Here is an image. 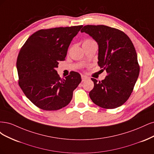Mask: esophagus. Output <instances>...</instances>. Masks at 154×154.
Segmentation results:
<instances>
[{
    "mask_svg": "<svg viewBox=\"0 0 154 154\" xmlns=\"http://www.w3.org/2000/svg\"><path fill=\"white\" fill-rule=\"evenodd\" d=\"M81 79H82V81L84 82V81H86L87 79H88L89 78L87 76H86V75H81Z\"/></svg>",
    "mask_w": 154,
    "mask_h": 154,
    "instance_id": "1",
    "label": "esophagus"
}]
</instances>
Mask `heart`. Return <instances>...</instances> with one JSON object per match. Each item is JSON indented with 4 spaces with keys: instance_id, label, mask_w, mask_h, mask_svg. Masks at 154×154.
Segmentation results:
<instances>
[{
    "instance_id": "b5f03b06",
    "label": "heart",
    "mask_w": 154,
    "mask_h": 154,
    "mask_svg": "<svg viewBox=\"0 0 154 154\" xmlns=\"http://www.w3.org/2000/svg\"><path fill=\"white\" fill-rule=\"evenodd\" d=\"M93 40H91V39H86V40L84 41L83 43H86V42H91Z\"/></svg>"
}]
</instances>
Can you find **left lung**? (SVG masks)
<instances>
[{
  "instance_id": "left-lung-1",
  "label": "left lung",
  "mask_w": 154,
  "mask_h": 154,
  "mask_svg": "<svg viewBox=\"0 0 154 154\" xmlns=\"http://www.w3.org/2000/svg\"><path fill=\"white\" fill-rule=\"evenodd\" d=\"M98 45V64L107 75L102 81L91 78L94 88L89 95L96 105L115 109L131 96L140 73L134 46L125 33L103 25L84 26L81 31Z\"/></svg>"
}]
</instances>
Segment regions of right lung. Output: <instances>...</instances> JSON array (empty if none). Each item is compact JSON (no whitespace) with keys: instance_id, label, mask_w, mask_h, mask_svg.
Listing matches in <instances>:
<instances>
[{"instance_id":"1","label":"right lung","mask_w":154,"mask_h":154,"mask_svg":"<svg viewBox=\"0 0 154 154\" xmlns=\"http://www.w3.org/2000/svg\"><path fill=\"white\" fill-rule=\"evenodd\" d=\"M82 26L41 29L32 34L18 54V84L30 101L46 111H56L70 102L81 82L76 72L61 79L56 68L65 59L69 45Z\"/></svg>"}]
</instances>
